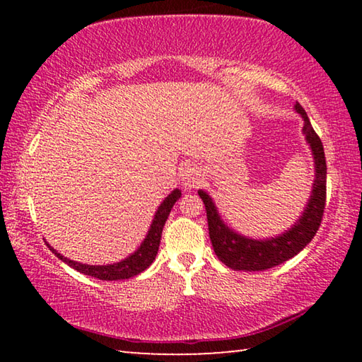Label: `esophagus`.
<instances>
[{"label": "esophagus", "instance_id": "esophagus-1", "mask_svg": "<svg viewBox=\"0 0 362 362\" xmlns=\"http://www.w3.org/2000/svg\"><path fill=\"white\" fill-rule=\"evenodd\" d=\"M180 180H182L183 188L192 189L199 185L201 180H203V175H201V170L198 168L187 166L185 169H182Z\"/></svg>", "mask_w": 362, "mask_h": 362}]
</instances>
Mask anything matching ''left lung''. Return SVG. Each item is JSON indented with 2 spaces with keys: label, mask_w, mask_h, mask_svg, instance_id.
Here are the masks:
<instances>
[{
  "label": "left lung",
  "mask_w": 362,
  "mask_h": 362,
  "mask_svg": "<svg viewBox=\"0 0 362 362\" xmlns=\"http://www.w3.org/2000/svg\"><path fill=\"white\" fill-rule=\"evenodd\" d=\"M293 110L303 119L302 132L310 146L311 155H313L315 180L302 216L296 220L291 228L278 236L263 238V240L244 236L223 222L209 193L204 189H198L199 198L206 206L214 252L220 262L236 272H263V269L281 265L305 249L320 228L324 207H326V156H324L321 139L317 137L302 105L296 103Z\"/></svg>",
  "instance_id": "obj_1"
}]
</instances>
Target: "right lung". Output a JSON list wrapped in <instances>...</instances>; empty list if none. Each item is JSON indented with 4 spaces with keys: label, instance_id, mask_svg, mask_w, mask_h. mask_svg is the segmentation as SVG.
<instances>
[{
    "label": "right lung",
    "instance_id": "1",
    "mask_svg": "<svg viewBox=\"0 0 362 362\" xmlns=\"http://www.w3.org/2000/svg\"><path fill=\"white\" fill-rule=\"evenodd\" d=\"M182 196V192L179 188H175L170 192L166 198L163 199V203L158 206V211L155 212V217L151 220V225L146 233L145 240L140 243V246L134 250L131 255H127L126 259H122L116 263H107V265H88V263L75 262L64 257L60 252H57L51 244H47V247L52 250V254H56L60 260L65 262L66 265L75 268L76 272L88 274V276H93L102 281H119V279H129L137 276L139 273L145 272L148 268L155 257L158 254L159 243H161V235L164 223L170 214V209L175 204V201Z\"/></svg>",
    "mask_w": 362,
    "mask_h": 362
}]
</instances>
